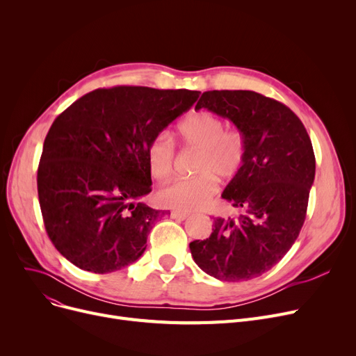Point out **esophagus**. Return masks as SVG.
Here are the masks:
<instances>
[{
  "instance_id": "obj_1",
  "label": "esophagus",
  "mask_w": 356,
  "mask_h": 356,
  "mask_svg": "<svg viewBox=\"0 0 356 356\" xmlns=\"http://www.w3.org/2000/svg\"><path fill=\"white\" fill-rule=\"evenodd\" d=\"M170 216H172L173 219H177V220H184L186 218H189L188 213H183V212H179V211H172V212H170Z\"/></svg>"
}]
</instances>
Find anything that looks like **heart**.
<instances>
[{
  "mask_svg": "<svg viewBox=\"0 0 356 356\" xmlns=\"http://www.w3.org/2000/svg\"><path fill=\"white\" fill-rule=\"evenodd\" d=\"M181 143L199 156L191 179H177L159 191L157 199L167 208L183 213L202 211L216 195L218 180L235 177L245 161V143L236 129H225V122L211 112H197L179 125ZM148 168L157 180L172 175L175 164V144L170 136H157L148 147Z\"/></svg>",
  "mask_w": 356,
  "mask_h": 356,
  "instance_id": "1",
  "label": "heart"
}]
</instances>
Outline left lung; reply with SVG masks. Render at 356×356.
I'll return each mask as SVG.
<instances>
[{
  "instance_id": "8db88e82",
  "label": "left lung",
  "mask_w": 356,
  "mask_h": 356,
  "mask_svg": "<svg viewBox=\"0 0 356 356\" xmlns=\"http://www.w3.org/2000/svg\"><path fill=\"white\" fill-rule=\"evenodd\" d=\"M200 108L234 122L245 161L222 193L238 218H216L191 252L207 274L247 282L271 270L300 234L316 172L312 141L289 106L254 90L203 92Z\"/></svg>"
}]
</instances>
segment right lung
<instances>
[{
	"label": "right lung",
	"instance_id": "obj_1",
	"mask_svg": "<svg viewBox=\"0 0 356 356\" xmlns=\"http://www.w3.org/2000/svg\"><path fill=\"white\" fill-rule=\"evenodd\" d=\"M199 93L95 89L54 120L43 144L37 192L46 232L73 266L105 274L143 255L149 229L165 213L140 202L152 192L148 147Z\"/></svg>",
	"mask_w": 356,
	"mask_h": 356
}]
</instances>
